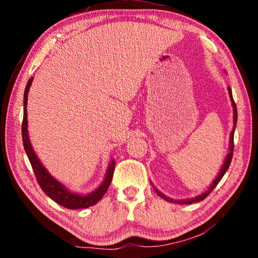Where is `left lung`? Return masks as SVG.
I'll list each match as a JSON object with an SVG mask.
<instances>
[{"label": "left lung", "mask_w": 258, "mask_h": 258, "mask_svg": "<svg viewBox=\"0 0 258 258\" xmlns=\"http://www.w3.org/2000/svg\"><path fill=\"white\" fill-rule=\"evenodd\" d=\"M228 91H229V95H230V100H231V103H232V107H233V128H232V132L230 134V146H229V154L226 155V158L224 160V164L222 166L220 173H218V175L215 177V180L213 181V183L209 186V189L207 191L203 192L202 195L197 196V197L195 198H190V199H181V200H176V199H172L167 197V196H165L163 192H160L157 187H155V191L157 192V195L159 196L160 198L165 199L166 202L168 203H174V204H178V205H190L192 203H198V202H202L205 198L207 197V196L211 194V192L215 189V186L218 184V182L222 180V177L224 176V174L228 171L229 166L231 164V160H232V155H233V137H234V130H235V126H237V118H238V112H237V106H235V103L233 101V97H232V91H231L230 87H228Z\"/></svg>", "instance_id": "1"}]
</instances>
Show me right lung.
Returning <instances> with one entry per match:
<instances>
[{
  "label": "right lung",
  "mask_w": 258,
  "mask_h": 258,
  "mask_svg": "<svg viewBox=\"0 0 258 258\" xmlns=\"http://www.w3.org/2000/svg\"><path fill=\"white\" fill-rule=\"evenodd\" d=\"M34 77L29 78V81L26 85L25 93H24V120L23 126H21V133H23V142H24V149L26 154L28 156V159L32 165L33 171L36 176V180L38 184L42 187V190L49 196V197L54 200L56 204L61 205V206L66 207L68 209H80V208H87L93 206L97 204L100 199H101L104 194H106L109 185H110L113 169H115V160H111L110 164L108 165L106 175L101 184H100L94 191L90 192L87 195H81L77 192H72L68 187L59 182L58 180L51 175L47 172V169L43 166V164L38 159V157L35 154V151L32 147V143L29 141V135L27 130V99H28V92L29 87L32 85Z\"/></svg>",
  "instance_id": "right-lung-1"
}]
</instances>
